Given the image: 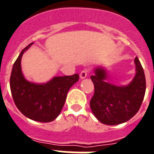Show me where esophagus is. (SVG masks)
<instances>
[{"instance_id": "1", "label": "esophagus", "mask_w": 154, "mask_h": 154, "mask_svg": "<svg viewBox=\"0 0 154 154\" xmlns=\"http://www.w3.org/2000/svg\"><path fill=\"white\" fill-rule=\"evenodd\" d=\"M88 73V70L87 69H83V70L81 72V73H80V77H81V79H84V78H85V77H87Z\"/></svg>"}]
</instances>
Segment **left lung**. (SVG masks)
<instances>
[{
  "mask_svg": "<svg viewBox=\"0 0 154 154\" xmlns=\"http://www.w3.org/2000/svg\"><path fill=\"white\" fill-rule=\"evenodd\" d=\"M136 73L126 86H116L106 81L107 73L97 67L91 76L95 92L90 101L93 114L101 123L116 125L125 123L139 111L146 92V77L143 66L135 57Z\"/></svg>",
  "mask_w": 154,
  "mask_h": 154,
  "instance_id": "8db88e82",
  "label": "left lung"
}]
</instances>
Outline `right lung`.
<instances>
[{
  "label": "right lung",
  "mask_w": 154,
  "mask_h": 154,
  "mask_svg": "<svg viewBox=\"0 0 154 154\" xmlns=\"http://www.w3.org/2000/svg\"><path fill=\"white\" fill-rule=\"evenodd\" d=\"M33 44L23 49L14 63L10 77L11 95L15 106L24 116L38 122H50L59 115L67 92L79 80V75L55 77L46 84L26 81L22 73L21 59Z\"/></svg>",
  "instance_id": "right-lung-1"
}]
</instances>
